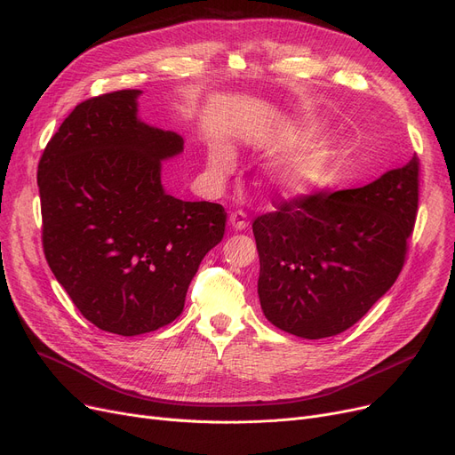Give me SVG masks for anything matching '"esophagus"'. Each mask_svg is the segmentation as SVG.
<instances>
[{
    "instance_id": "esophagus-1",
    "label": "esophagus",
    "mask_w": 455,
    "mask_h": 455,
    "mask_svg": "<svg viewBox=\"0 0 455 455\" xmlns=\"http://www.w3.org/2000/svg\"><path fill=\"white\" fill-rule=\"evenodd\" d=\"M228 225L234 228V230H245L247 228V215L243 212H232L228 215Z\"/></svg>"
}]
</instances>
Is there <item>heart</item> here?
Segmentation results:
<instances>
[{
	"mask_svg": "<svg viewBox=\"0 0 455 455\" xmlns=\"http://www.w3.org/2000/svg\"><path fill=\"white\" fill-rule=\"evenodd\" d=\"M301 140H312L318 128L305 124L298 130ZM327 164V150L322 147H305L284 160L276 162L267 171V188L284 201L301 199L308 195L323 176ZM210 172L225 176L234 169V156L227 147L217 145L208 156Z\"/></svg>",
	"mask_w": 455,
	"mask_h": 455,
	"instance_id": "heart-1",
	"label": "heart"
}]
</instances>
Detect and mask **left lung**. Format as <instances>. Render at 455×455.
Returning a JSON list of instances; mask_svg holds the SVG:
<instances>
[{"mask_svg":"<svg viewBox=\"0 0 455 455\" xmlns=\"http://www.w3.org/2000/svg\"><path fill=\"white\" fill-rule=\"evenodd\" d=\"M419 208V157L357 189L315 193L256 217L259 298L295 337H334L390 290Z\"/></svg>","mask_w":455,"mask_h":455,"instance_id":"8db88e82","label":"left lung"}]
</instances>
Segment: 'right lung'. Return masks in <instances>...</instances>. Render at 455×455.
<instances>
[{
	"mask_svg": "<svg viewBox=\"0 0 455 455\" xmlns=\"http://www.w3.org/2000/svg\"><path fill=\"white\" fill-rule=\"evenodd\" d=\"M141 92L76 106L36 174L50 269L85 320L121 337L179 318L227 221L221 204L186 203L164 189L162 162L182 154L184 140L141 121Z\"/></svg>",
	"mask_w": 455,
	"mask_h": 455,
	"instance_id": "1",
	"label": "right lung"
}]
</instances>
